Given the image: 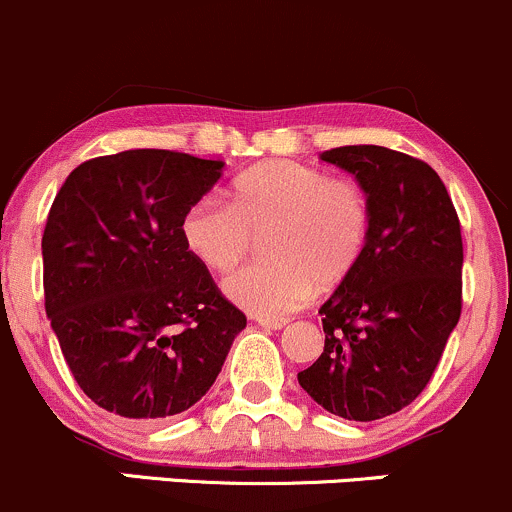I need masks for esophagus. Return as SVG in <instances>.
Segmentation results:
<instances>
[{"instance_id": "obj_1", "label": "esophagus", "mask_w": 512, "mask_h": 512, "mask_svg": "<svg viewBox=\"0 0 512 512\" xmlns=\"http://www.w3.org/2000/svg\"><path fill=\"white\" fill-rule=\"evenodd\" d=\"M254 322L261 324V327H268V329H283L288 320L285 317H271V315H254Z\"/></svg>"}]
</instances>
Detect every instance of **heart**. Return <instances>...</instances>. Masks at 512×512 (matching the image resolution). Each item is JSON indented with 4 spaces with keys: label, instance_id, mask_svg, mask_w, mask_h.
I'll list each match as a JSON object with an SVG mask.
<instances>
[{
    "label": "heart",
    "instance_id": "b5f03b06",
    "mask_svg": "<svg viewBox=\"0 0 512 512\" xmlns=\"http://www.w3.org/2000/svg\"><path fill=\"white\" fill-rule=\"evenodd\" d=\"M232 205L195 202L183 217V241L207 271L232 273L263 234V261L227 280L239 305L283 315L332 290L364 256L371 207L359 183L332 178L298 161H268L234 178Z\"/></svg>",
    "mask_w": 512,
    "mask_h": 512
}]
</instances>
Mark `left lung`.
<instances>
[{
    "label": "left lung",
    "mask_w": 512,
    "mask_h": 512,
    "mask_svg": "<svg viewBox=\"0 0 512 512\" xmlns=\"http://www.w3.org/2000/svg\"><path fill=\"white\" fill-rule=\"evenodd\" d=\"M322 161L364 188L371 229L359 266L320 307L324 351L298 373L317 405L371 422L430 383L461 315L464 244L442 178L386 146H339Z\"/></svg>",
    "instance_id": "1"
}]
</instances>
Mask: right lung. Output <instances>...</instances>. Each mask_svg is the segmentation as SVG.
Masks as SVG:
<instances>
[{
	"instance_id": "add662e5",
	"label": "right lung",
	"mask_w": 512,
	"mask_h": 512,
	"mask_svg": "<svg viewBox=\"0 0 512 512\" xmlns=\"http://www.w3.org/2000/svg\"><path fill=\"white\" fill-rule=\"evenodd\" d=\"M222 161L136 148L80 163L43 229V295L75 383L100 408L158 422L192 408L246 315L183 241Z\"/></svg>"
}]
</instances>
